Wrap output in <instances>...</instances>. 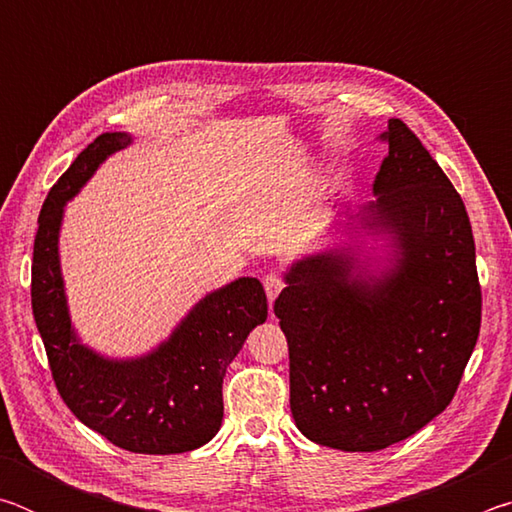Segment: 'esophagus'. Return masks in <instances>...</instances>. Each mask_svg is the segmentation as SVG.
<instances>
[{"mask_svg":"<svg viewBox=\"0 0 512 512\" xmlns=\"http://www.w3.org/2000/svg\"><path fill=\"white\" fill-rule=\"evenodd\" d=\"M264 289H266V298L273 305V300L280 296V291L284 289V277L280 273H268L264 275Z\"/></svg>","mask_w":512,"mask_h":512,"instance_id":"1","label":"esophagus"}]
</instances>
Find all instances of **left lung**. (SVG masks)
I'll return each mask as SVG.
<instances>
[{
	"label": "left lung",
	"mask_w": 512,
	"mask_h": 512,
	"mask_svg": "<svg viewBox=\"0 0 512 512\" xmlns=\"http://www.w3.org/2000/svg\"><path fill=\"white\" fill-rule=\"evenodd\" d=\"M379 140L388 155L361 219L395 237V268L354 273L348 250H329L293 264L273 305L289 345L293 420L343 452H379L443 413L481 329L461 194L404 121H388Z\"/></svg>",
	"instance_id": "obj_1"
}]
</instances>
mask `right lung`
Masks as SVG:
<instances>
[{
    "label": "right lung",
    "mask_w": 512,
    "mask_h": 512,
    "mask_svg": "<svg viewBox=\"0 0 512 512\" xmlns=\"http://www.w3.org/2000/svg\"><path fill=\"white\" fill-rule=\"evenodd\" d=\"M131 144L103 133L85 146L42 205L31 266V307L51 377L85 427L135 454H183L214 438L223 420V375L250 329L268 316L262 282L239 277L205 296L149 357L110 361L76 341L58 264L63 205L110 153Z\"/></svg>",
    "instance_id": "obj_1"
}]
</instances>
